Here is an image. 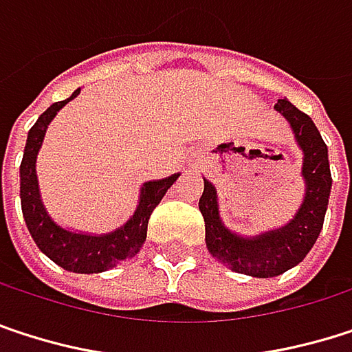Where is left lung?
<instances>
[{
    "mask_svg": "<svg viewBox=\"0 0 352 352\" xmlns=\"http://www.w3.org/2000/svg\"><path fill=\"white\" fill-rule=\"evenodd\" d=\"M274 108L287 118L303 151L301 176L305 180V197L295 217L278 230L244 238L223 226L217 190L209 180H205V190L199 199V209L205 219V242L211 256L236 272L258 278L283 274L305 258L322 232L332 188L328 147L314 120L289 100H278Z\"/></svg>",
    "mask_w": 352,
    "mask_h": 352,
    "instance_id": "8db88e82",
    "label": "left lung"
}]
</instances>
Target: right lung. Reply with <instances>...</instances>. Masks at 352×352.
Masks as SVG:
<instances>
[{
    "label": "right lung",
    "mask_w": 352,
    "mask_h": 352,
    "mask_svg": "<svg viewBox=\"0 0 352 352\" xmlns=\"http://www.w3.org/2000/svg\"><path fill=\"white\" fill-rule=\"evenodd\" d=\"M78 94L80 89H76L67 100L55 102L53 106H49L38 116L34 126L28 131L24 157L20 164V201H22V215H24L26 228L32 240L36 242V246L41 248V252L47 254L53 263L59 264L65 270L89 274V272H104L108 268H114L116 264L126 263L141 250L147 238V223H149L151 211L160 205V201L164 199L168 188L178 180L180 174L145 182L141 186L139 205L133 217L122 228L110 234H104V236L78 234V232H69L57 226L41 201L38 178H36V155L43 145L49 122Z\"/></svg>",
    "instance_id": "add662e5"
}]
</instances>
